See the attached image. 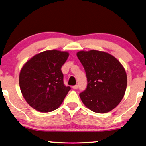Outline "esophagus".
Returning <instances> with one entry per match:
<instances>
[{"label":"esophagus","instance_id":"esophagus-1","mask_svg":"<svg viewBox=\"0 0 146 146\" xmlns=\"http://www.w3.org/2000/svg\"><path fill=\"white\" fill-rule=\"evenodd\" d=\"M72 88H73V89H74V90H76V89H77L78 88V85H75V86H73Z\"/></svg>","mask_w":146,"mask_h":146}]
</instances>
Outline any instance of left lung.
Here are the masks:
<instances>
[{"label":"left lung","mask_w":146,"mask_h":146,"mask_svg":"<svg viewBox=\"0 0 146 146\" xmlns=\"http://www.w3.org/2000/svg\"><path fill=\"white\" fill-rule=\"evenodd\" d=\"M76 56L87 76V88L79 95L84 104L93 112H110L119 104L126 90L124 68L115 56L104 51H80Z\"/></svg>","instance_id":"8db88e82"}]
</instances>
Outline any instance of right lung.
I'll list each match as a JSON object with an SVG mask.
<instances>
[{
	"label": "right lung",
	"mask_w": 146,
	"mask_h": 146,
	"mask_svg": "<svg viewBox=\"0 0 146 146\" xmlns=\"http://www.w3.org/2000/svg\"><path fill=\"white\" fill-rule=\"evenodd\" d=\"M69 56L66 51H45L24 64L19 75V86L27 103L40 112L48 113L62 103L70 86L64 84L61 68Z\"/></svg>",
	"instance_id": "add662e5"
}]
</instances>
